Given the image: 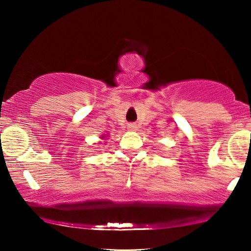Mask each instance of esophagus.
<instances>
[{"mask_svg":"<svg viewBox=\"0 0 251 251\" xmlns=\"http://www.w3.org/2000/svg\"><path fill=\"white\" fill-rule=\"evenodd\" d=\"M128 129L130 130V131H135V130H137V126L133 125V123H131V125L128 126Z\"/></svg>","mask_w":251,"mask_h":251,"instance_id":"34e87169","label":"esophagus"}]
</instances>
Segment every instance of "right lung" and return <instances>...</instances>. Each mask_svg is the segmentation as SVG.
<instances>
[{
	"instance_id": "1",
	"label": "right lung",
	"mask_w": 251,
	"mask_h": 251,
	"mask_svg": "<svg viewBox=\"0 0 251 251\" xmlns=\"http://www.w3.org/2000/svg\"><path fill=\"white\" fill-rule=\"evenodd\" d=\"M108 135H105V133H102V135L100 136V139H107Z\"/></svg>"
}]
</instances>
